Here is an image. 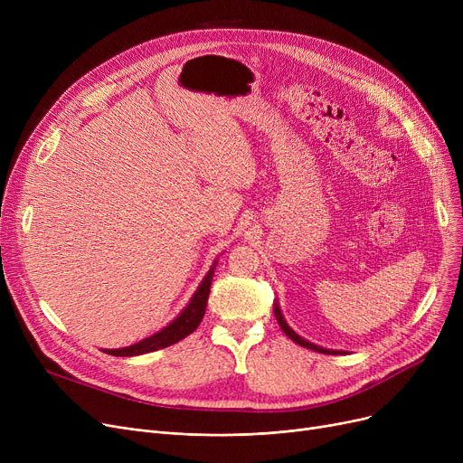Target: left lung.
<instances>
[{
  "instance_id": "left-lung-1",
  "label": "left lung",
  "mask_w": 463,
  "mask_h": 463,
  "mask_svg": "<svg viewBox=\"0 0 463 463\" xmlns=\"http://www.w3.org/2000/svg\"><path fill=\"white\" fill-rule=\"evenodd\" d=\"M276 307H274V311H276V319H278V323H279V326L283 328V332L290 337V339H295V342L298 344V345H304V347H307V349H313V351H319V353H326V354H335L337 351H326V349H323V347H317V345H313V344H309V342H306V339H302L297 332H293L290 330V326L283 321V315H281V311H279V307H278V304H274Z\"/></svg>"
}]
</instances>
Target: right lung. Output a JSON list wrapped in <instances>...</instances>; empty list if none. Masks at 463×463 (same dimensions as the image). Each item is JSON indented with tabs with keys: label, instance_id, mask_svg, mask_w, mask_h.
Returning a JSON list of instances; mask_svg holds the SVG:
<instances>
[{
	"label": "right lung",
	"instance_id": "obj_1",
	"mask_svg": "<svg viewBox=\"0 0 463 463\" xmlns=\"http://www.w3.org/2000/svg\"><path fill=\"white\" fill-rule=\"evenodd\" d=\"M215 266V262H213ZM213 266L212 270L208 272V276L204 278V281L201 283L197 295H194L189 302V306L180 313V317H176L168 326H165L161 332L154 334L152 337H146L142 342H138L137 345L126 347V349H105V353L109 354H116V356H137V354H146V353H154L165 347H170L178 344L180 339L187 337L191 332H194L199 328L204 311H206V304H208V295H210V285H212V276H213Z\"/></svg>",
	"mask_w": 463,
	"mask_h": 463
}]
</instances>
